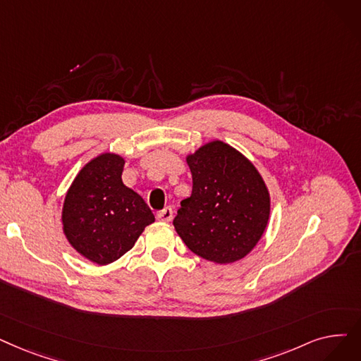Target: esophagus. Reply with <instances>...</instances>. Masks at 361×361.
<instances>
[{
  "label": "esophagus",
  "instance_id": "esophagus-1",
  "mask_svg": "<svg viewBox=\"0 0 361 361\" xmlns=\"http://www.w3.org/2000/svg\"><path fill=\"white\" fill-rule=\"evenodd\" d=\"M172 216H174V211H172L171 207H165L159 214H158V219L164 223H169Z\"/></svg>",
  "mask_w": 361,
  "mask_h": 361
}]
</instances>
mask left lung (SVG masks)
I'll return each mask as SVG.
<instances>
[{
    "instance_id": "1",
    "label": "left lung",
    "mask_w": 361,
    "mask_h": 361,
    "mask_svg": "<svg viewBox=\"0 0 361 361\" xmlns=\"http://www.w3.org/2000/svg\"><path fill=\"white\" fill-rule=\"evenodd\" d=\"M192 195L174 218L178 236L192 252L216 264L246 257L270 218V193L254 164L215 140L185 158Z\"/></svg>"
}]
</instances>
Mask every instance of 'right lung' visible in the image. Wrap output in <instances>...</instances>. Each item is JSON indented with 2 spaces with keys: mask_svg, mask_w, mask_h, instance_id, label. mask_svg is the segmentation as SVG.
<instances>
[{
  "mask_svg": "<svg viewBox=\"0 0 361 361\" xmlns=\"http://www.w3.org/2000/svg\"><path fill=\"white\" fill-rule=\"evenodd\" d=\"M125 161L102 153L75 177L65 197L61 223L68 242L82 257L106 265L134 246L154 221L147 203L122 183Z\"/></svg>",
  "mask_w": 361,
  "mask_h": 361,
  "instance_id": "1",
  "label": "right lung"
}]
</instances>
